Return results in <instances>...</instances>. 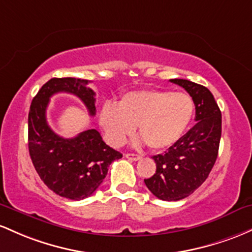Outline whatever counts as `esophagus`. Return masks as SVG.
<instances>
[{
	"label": "esophagus",
	"mask_w": 252,
	"mask_h": 252,
	"mask_svg": "<svg viewBox=\"0 0 252 252\" xmlns=\"http://www.w3.org/2000/svg\"><path fill=\"white\" fill-rule=\"evenodd\" d=\"M125 157L129 160H139L140 159L139 155H135V154H126Z\"/></svg>",
	"instance_id": "esophagus-1"
}]
</instances>
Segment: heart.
Here are the masks:
<instances>
[{"mask_svg": "<svg viewBox=\"0 0 252 252\" xmlns=\"http://www.w3.org/2000/svg\"><path fill=\"white\" fill-rule=\"evenodd\" d=\"M194 111L193 98L186 93L139 90L121 96L118 106L104 103L98 121L113 146L123 145L138 126L144 141L152 150L160 151L182 138Z\"/></svg>", "mask_w": 252, "mask_h": 252, "instance_id": "obj_1", "label": "heart"}]
</instances>
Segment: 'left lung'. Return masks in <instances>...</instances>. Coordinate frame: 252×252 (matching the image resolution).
Returning a JSON list of instances; mask_svg holds the SVG:
<instances>
[{
    "label": "left lung",
    "instance_id": "1",
    "mask_svg": "<svg viewBox=\"0 0 252 252\" xmlns=\"http://www.w3.org/2000/svg\"><path fill=\"white\" fill-rule=\"evenodd\" d=\"M170 82L191 96L196 124L164 154L152 157L156 172L144 182L158 199L179 201L205 182L216 163L221 137V112L206 87L180 78Z\"/></svg>",
    "mask_w": 252,
    "mask_h": 252
}]
</instances>
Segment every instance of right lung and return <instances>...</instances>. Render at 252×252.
Instances as JSON below:
<instances>
[{
    "label": "right lung",
    "mask_w": 252,
    "mask_h": 252,
    "mask_svg": "<svg viewBox=\"0 0 252 252\" xmlns=\"http://www.w3.org/2000/svg\"><path fill=\"white\" fill-rule=\"evenodd\" d=\"M90 82L80 78H51L41 87L28 113V150L42 182L59 196L83 200L103 182L108 166L123 157L102 140L95 128L73 138H63L51 129L46 120L50 97L57 93L77 96L90 115H95V93Z\"/></svg>",
    "instance_id": "1"
}]
</instances>
